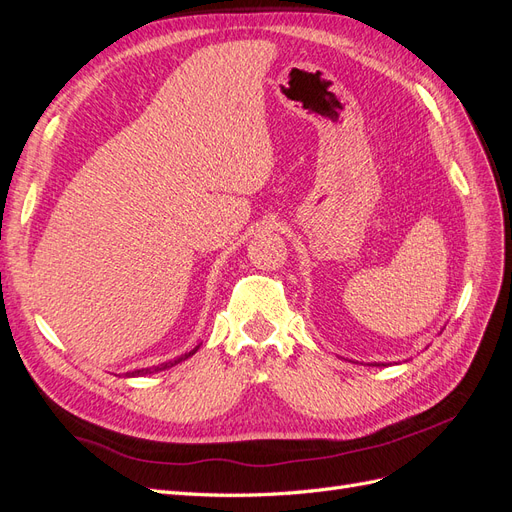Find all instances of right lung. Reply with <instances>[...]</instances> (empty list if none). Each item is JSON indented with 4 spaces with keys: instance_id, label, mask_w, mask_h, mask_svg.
Returning <instances> with one entry per match:
<instances>
[{
    "instance_id": "add662e5",
    "label": "right lung",
    "mask_w": 512,
    "mask_h": 512,
    "mask_svg": "<svg viewBox=\"0 0 512 512\" xmlns=\"http://www.w3.org/2000/svg\"><path fill=\"white\" fill-rule=\"evenodd\" d=\"M198 348H194L192 352H185V354H181L179 359H175V361H168V363H162V365H158V367H147V369H134V371H128V378H132V376H145V374H153V371H162V369H168V367H173V365H177V363H181V361H185L188 359V356H192L194 352H196Z\"/></svg>"
}]
</instances>
